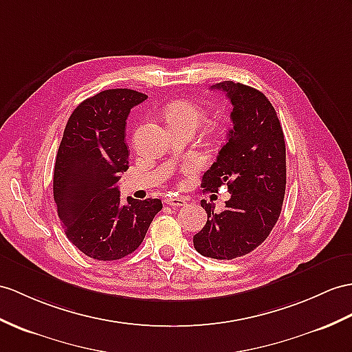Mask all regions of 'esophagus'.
<instances>
[{"label":"esophagus","instance_id":"1","mask_svg":"<svg viewBox=\"0 0 352 352\" xmlns=\"http://www.w3.org/2000/svg\"><path fill=\"white\" fill-rule=\"evenodd\" d=\"M167 206H171V208H181V206H185L186 200L182 199V197H168V199L164 200Z\"/></svg>","mask_w":352,"mask_h":352}]
</instances>
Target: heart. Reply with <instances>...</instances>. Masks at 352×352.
I'll list each match as a JSON object with an SVG mask.
<instances>
[{
    "label": "heart",
    "mask_w": 352,
    "mask_h": 352,
    "mask_svg": "<svg viewBox=\"0 0 352 352\" xmlns=\"http://www.w3.org/2000/svg\"><path fill=\"white\" fill-rule=\"evenodd\" d=\"M164 116L170 126L191 125L195 128L206 119V111L199 102L191 100H177L170 102L166 107Z\"/></svg>",
    "instance_id": "obj_1"
}]
</instances>
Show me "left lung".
I'll return each instance as SVG.
<instances>
[{
    "label": "left lung",
    "mask_w": 352,
    "mask_h": 352,
    "mask_svg": "<svg viewBox=\"0 0 352 352\" xmlns=\"http://www.w3.org/2000/svg\"><path fill=\"white\" fill-rule=\"evenodd\" d=\"M226 92L233 111L217 161L203 175L201 188L231 194L226 209L201 200L208 222L194 236V248L204 256L233 260L258 248L279 219L285 195V139L276 110L258 89L231 80L213 85Z\"/></svg>",
    "instance_id": "obj_1"
}]
</instances>
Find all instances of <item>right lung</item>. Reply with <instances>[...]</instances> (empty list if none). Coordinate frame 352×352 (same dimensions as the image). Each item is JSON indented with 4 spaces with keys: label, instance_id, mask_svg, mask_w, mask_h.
Here are the masks:
<instances>
[{
    "label": "right lung",
    "instance_id": "right-lung-1",
    "mask_svg": "<svg viewBox=\"0 0 352 352\" xmlns=\"http://www.w3.org/2000/svg\"><path fill=\"white\" fill-rule=\"evenodd\" d=\"M148 96L133 89H106L77 106L56 153L54 199L65 234L94 260L113 261L143 242L158 199L121 203L118 182L128 168L125 125L130 110Z\"/></svg>",
    "mask_w": 352,
    "mask_h": 352
}]
</instances>
